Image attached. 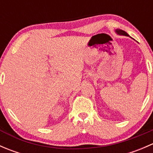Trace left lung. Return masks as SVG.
I'll return each mask as SVG.
<instances>
[{
	"label": "left lung",
	"mask_w": 153,
	"mask_h": 153,
	"mask_svg": "<svg viewBox=\"0 0 153 153\" xmlns=\"http://www.w3.org/2000/svg\"><path fill=\"white\" fill-rule=\"evenodd\" d=\"M116 32L118 34H119V35H126V36H129V35H128L127 33H126L125 31H123L121 30V29H116Z\"/></svg>",
	"instance_id": "obj_1"
}]
</instances>
